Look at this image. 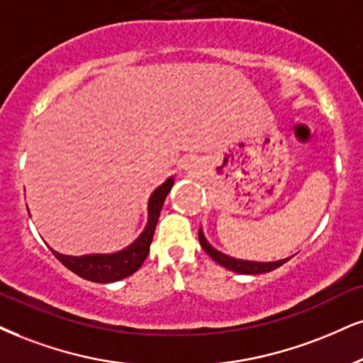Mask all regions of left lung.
<instances>
[{
	"instance_id": "left-lung-1",
	"label": "left lung",
	"mask_w": 363,
	"mask_h": 363,
	"mask_svg": "<svg viewBox=\"0 0 363 363\" xmlns=\"http://www.w3.org/2000/svg\"><path fill=\"white\" fill-rule=\"evenodd\" d=\"M199 240H200V245H202L205 252H207L208 256L213 259V261L218 262L223 267H227V269H230V271H234V272H239V274H262V272L274 271L276 267L283 266V264L288 261V259H281V261H276V262L240 261V259L229 257V256H225V254L218 252V250L213 249L212 245H210L207 240H205L202 230L199 232Z\"/></svg>"
}]
</instances>
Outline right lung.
<instances>
[{
    "mask_svg": "<svg viewBox=\"0 0 363 363\" xmlns=\"http://www.w3.org/2000/svg\"><path fill=\"white\" fill-rule=\"evenodd\" d=\"M172 186L173 180L168 178L163 185L153 191L150 203H147V212H150L147 217L150 218H147L146 229L129 247L114 254H91V256L80 257L64 256V254L52 250L53 256L64 264L67 269L75 272L84 279L94 281V283H114V281L131 276L133 272L140 269L141 264L145 262L147 254H150V245L151 240H153L161 207H163L164 199H167Z\"/></svg>",
    "mask_w": 363,
    "mask_h": 363,
    "instance_id": "1",
    "label": "right lung"
}]
</instances>
